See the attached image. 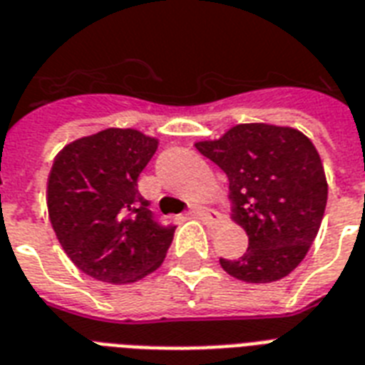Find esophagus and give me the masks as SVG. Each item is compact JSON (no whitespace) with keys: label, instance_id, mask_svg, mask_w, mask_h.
Wrapping results in <instances>:
<instances>
[{"label":"esophagus","instance_id":"esophagus-1","mask_svg":"<svg viewBox=\"0 0 365 365\" xmlns=\"http://www.w3.org/2000/svg\"><path fill=\"white\" fill-rule=\"evenodd\" d=\"M191 214L200 217V220H206V222H210V223H220V214L214 210H208V208H205V206H193V208H191Z\"/></svg>","mask_w":365,"mask_h":365}]
</instances>
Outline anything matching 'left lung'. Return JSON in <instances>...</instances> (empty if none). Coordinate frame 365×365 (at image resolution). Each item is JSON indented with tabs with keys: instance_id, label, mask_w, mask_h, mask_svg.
<instances>
[{
	"instance_id": "left-lung-1",
	"label": "left lung",
	"mask_w": 365,
	"mask_h": 365,
	"mask_svg": "<svg viewBox=\"0 0 365 365\" xmlns=\"http://www.w3.org/2000/svg\"><path fill=\"white\" fill-rule=\"evenodd\" d=\"M195 148L227 174L231 217L248 235L239 259H220L223 271L248 284L288 277L317 239L328 202L314 143L292 126L246 123Z\"/></svg>"
}]
</instances>
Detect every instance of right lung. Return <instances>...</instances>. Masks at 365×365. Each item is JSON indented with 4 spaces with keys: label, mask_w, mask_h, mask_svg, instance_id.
Segmentation results:
<instances>
[{
    "label": "right lung",
    "mask_w": 365,
    "mask_h": 365,
    "mask_svg": "<svg viewBox=\"0 0 365 365\" xmlns=\"http://www.w3.org/2000/svg\"><path fill=\"white\" fill-rule=\"evenodd\" d=\"M159 140L134 128H106L68 143L53 163L47 208L56 239L88 277L142 280L165 261L174 225H160L138 191Z\"/></svg>",
    "instance_id": "obj_1"
}]
</instances>
